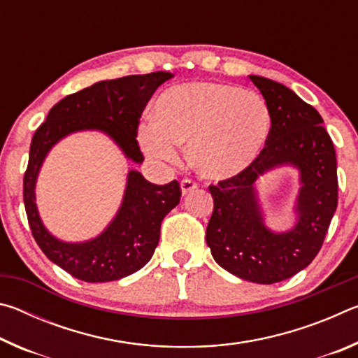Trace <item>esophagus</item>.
<instances>
[{"label":"esophagus","mask_w":358,"mask_h":358,"mask_svg":"<svg viewBox=\"0 0 358 358\" xmlns=\"http://www.w3.org/2000/svg\"><path fill=\"white\" fill-rule=\"evenodd\" d=\"M180 187H181V192H183V196H187V194L192 192L194 189H197V183L192 180L185 178V180H181Z\"/></svg>","instance_id":"esophagus-1"}]
</instances>
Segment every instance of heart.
Wrapping results in <instances>:
<instances>
[{"mask_svg":"<svg viewBox=\"0 0 358 358\" xmlns=\"http://www.w3.org/2000/svg\"><path fill=\"white\" fill-rule=\"evenodd\" d=\"M138 141L153 159L175 161L177 145H189L192 167L205 178L224 180L246 171L268 142L271 113L251 90L216 82H191L162 92Z\"/></svg>","mask_w":358,"mask_h":358,"instance_id":"b5f03b06","label":"heart"}]
</instances>
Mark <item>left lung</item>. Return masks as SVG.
Instances as JSON below:
<instances>
[{
    "label": "left lung",
    "instance_id": "obj_1",
    "mask_svg": "<svg viewBox=\"0 0 358 358\" xmlns=\"http://www.w3.org/2000/svg\"><path fill=\"white\" fill-rule=\"evenodd\" d=\"M268 104L271 131L262 153L232 178L210 185L215 208L207 226L211 256L229 273L257 284H273L306 268L317 256L338 205L335 147L324 120L292 90L250 76ZM301 173L296 226L273 233L264 226L255 183L275 166Z\"/></svg>",
    "mask_w": 358,
    "mask_h": 358
}]
</instances>
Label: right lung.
<instances>
[{
  "label": "right lung",
  "instance_id": "obj_1",
  "mask_svg": "<svg viewBox=\"0 0 358 358\" xmlns=\"http://www.w3.org/2000/svg\"><path fill=\"white\" fill-rule=\"evenodd\" d=\"M171 72H151L102 80L66 96L53 106L36 129L23 177V202L31 234L42 252L77 280L117 281L148 264L159 243L161 222L180 202L177 180L153 185L137 171H129L123 202L117 216L98 237L82 243H66L48 232L36 207L34 186L48 151L66 136L78 131H101L118 145L128 159L142 164L138 148V120L159 85Z\"/></svg>",
  "mask_w": 358,
  "mask_h": 358
}]
</instances>
